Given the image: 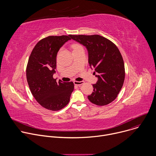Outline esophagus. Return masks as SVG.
Here are the masks:
<instances>
[{
    "label": "esophagus",
    "instance_id": "1",
    "mask_svg": "<svg viewBox=\"0 0 156 156\" xmlns=\"http://www.w3.org/2000/svg\"><path fill=\"white\" fill-rule=\"evenodd\" d=\"M84 81H74V84L75 85H78V86H81V84H84Z\"/></svg>",
    "mask_w": 156,
    "mask_h": 156
}]
</instances>
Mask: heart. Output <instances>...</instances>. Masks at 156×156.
Returning <instances> with one entry per match:
<instances>
[{
  "label": "heart",
  "mask_w": 156,
  "mask_h": 156,
  "mask_svg": "<svg viewBox=\"0 0 156 156\" xmlns=\"http://www.w3.org/2000/svg\"><path fill=\"white\" fill-rule=\"evenodd\" d=\"M72 48L73 49V50H75L76 49H78L80 48H82L80 45H79V44H73V45L72 46Z\"/></svg>",
  "instance_id": "obj_1"
}]
</instances>
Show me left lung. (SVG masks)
Listing matches in <instances>:
<instances>
[{
    "label": "left lung",
    "mask_w": 156,
    "mask_h": 156,
    "mask_svg": "<svg viewBox=\"0 0 156 156\" xmlns=\"http://www.w3.org/2000/svg\"><path fill=\"white\" fill-rule=\"evenodd\" d=\"M71 38L84 46L88 51V62L98 78L93 84V92L87 96L93 104L103 106L114 101L125 80L123 57L115 44L100 35H71Z\"/></svg>",
    "instance_id": "8db88e82"
}]
</instances>
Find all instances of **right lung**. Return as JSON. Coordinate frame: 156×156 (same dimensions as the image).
<instances>
[{
	"mask_svg": "<svg viewBox=\"0 0 156 156\" xmlns=\"http://www.w3.org/2000/svg\"><path fill=\"white\" fill-rule=\"evenodd\" d=\"M69 36H49L40 40L33 48L27 66V79L30 91L43 107L59 110L67 105L74 84L57 83L53 78L56 69V57L65 42L71 39Z\"/></svg>",
	"mask_w": 156,
	"mask_h": 156,
	"instance_id": "add662e5",
	"label": "right lung"
}]
</instances>
